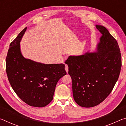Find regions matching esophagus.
<instances>
[{
	"mask_svg": "<svg viewBox=\"0 0 126 126\" xmlns=\"http://www.w3.org/2000/svg\"><path fill=\"white\" fill-rule=\"evenodd\" d=\"M65 71L67 72V73H68V66L67 64L65 65Z\"/></svg>",
	"mask_w": 126,
	"mask_h": 126,
	"instance_id": "34e87169",
	"label": "esophagus"
}]
</instances>
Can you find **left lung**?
<instances>
[{"label":"left lung","instance_id":"obj_1","mask_svg":"<svg viewBox=\"0 0 126 126\" xmlns=\"http://www.w3.org/2000/svg\"><path fill=\"white\" fill-rule=\"evenodd\" d=\"M102 34L96 52L69 56L65 63L72 80L75 102L83 107H92L103 102L118 80L122 66L118 43L106 28L96 25Z\"/></svg>","mask_w":126,"mask_h":126}]
</instances>
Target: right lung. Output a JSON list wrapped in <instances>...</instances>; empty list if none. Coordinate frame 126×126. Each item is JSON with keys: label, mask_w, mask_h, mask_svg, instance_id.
<instances>
[{"label": "right lung", "mask_w": 126, "mask_h": 126, "mask_svg": "<svg viewBox=\"0 0 126 126\" xmlns=\"http://www.w3.org/2000/svg\"><path fill=\"white\" fill-rule=\"evenodd\" d=\"M27 28L10 44L6 58L8 80L17 95L28 105L43 107L53 100L58 81L67 74L64 64L36 62L23 57L20 42Z\"/></svg>", "instance_id": "add662e5"}]
</instances>
